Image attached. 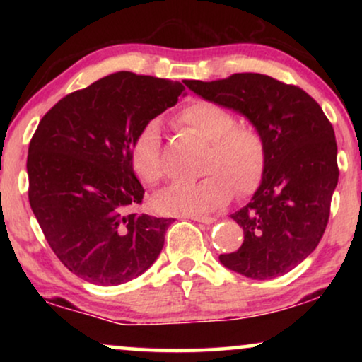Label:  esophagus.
<instances>
[{
	"instance_id": "esophagus-1",
	"label": "esophagus",
	"mask_w": 362,
	"mask_h": 362,
	"mask_svg": "<svg viewBox=\"0 0 362 362\" xmlns=\"http://www.w3.org/2000/svg\"><path fill=\"white\" fill-rule=\"evenodd\" d=\"M189 219L196 222H202V224H212V222H216V217L212 216H189Z\"/></svg>"
}]
</instances>
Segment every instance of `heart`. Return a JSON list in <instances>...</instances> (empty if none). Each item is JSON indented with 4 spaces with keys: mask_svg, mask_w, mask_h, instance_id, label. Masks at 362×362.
Wrapping results in <instances>:
<instances>
[{
    "mask_svg": "<svg viewBox=\"0 0 362 362\" xmlns=\"http://www.w3.org/2000/svg\"><path fill=\"white\" fill-rule=\"evenodd\" d=\"M176 127L209 141L202 163L206 176L196 182H175L153 197V206L166 216H194L219 209L230 201L234 187L242 196L259 187L267 166L264 136L254 125L235 123L234 113L209 100L186 103L175 115ZM132 168L143 185L163 180L161 140L155 122L135 138Z\"/></svg>",
    "mask_w": 362,
    "mask_h": 362,
    "instance_id": "obj_1",
    "label": "heart"
}]
</instances>
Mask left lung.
Instances as JSON below:
<instances>
[{"label":"left lung","instance_id":"left-lung-1","mask_svg":"<svg viewBox=\"0 0 362 362\" xmlns=\"http://www.w3.org/2000/svg\"><path fill=\"white\" fill-rule=\"evenodd\" d=\"M186 86L244 115L267 146L259 189L230 216L244 229V242L239 250L219 255L221 264L254 280L288 274L316 249L328 224L339 176L333 125L305 90L264 74Z\"/></svg>","mask_w":362,"mask_h":362}]
</instances>
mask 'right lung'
Masks as SVG:
<instances>
[{"instance_id":"obj_1","label":"right lung","mask_w":362,"mask_h":362,"mask_svg":"<svg viewBox=\"0 0 362 362\" xmlns=\"http://www.w3.org/2000/svg\"><path fill=\"white\" fill-rule=\"evenodd\" d=\"M185 92L180 82L117 72L61 98L28 151L29 204L57 259L95 285H120L155 264L171 219L136 214L135 138Z\"/></svg>"}]
</instances>
